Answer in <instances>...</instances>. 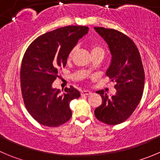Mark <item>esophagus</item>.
<instances>
[{
	"mask_svg": "<svg viewBox=\"0 0 160 160\" xmlns=\"http://www.w3.org/2000/svg\"><path fill=\"white\" fill-rule=\"evenodd\" d=\"M92 94V92L90 91H87V90H84V91H82L81 92V95H89Z\"/></svg>",
	"mask_w": 160,
	"mask_h": 160,
	"instance_id": "1",
	"label": "esophagus"
}]
</instances>
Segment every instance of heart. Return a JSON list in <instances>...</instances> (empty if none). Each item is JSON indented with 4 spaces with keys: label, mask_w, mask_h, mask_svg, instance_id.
I'll return each instance as SVG.
<instances>
[{
    "label": "heart",
    "mask_w": 160,
    "mask_h": 160,
    "mask_svg": "<svg viewBox=\"0 0 160 160\" xmlns=\"http://www.w3.org/2000/svg\"><path fill=\"white\" fill-rule=\"evenodd\" d=\"M76 50H77V47H73L72 49L71 50V51L69 52V54H68V58H72L73 56V54L75 53ZM96 52H103V50H102V47H100L98 45H92V53H96Z\"/></svg>",
    "instance_id": "b5f03b06"
}]
</instances>
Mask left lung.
I'll return each instance as SVG.
<instances>
[{
    "mask_svg": "<svg viewBox=\"0 0 160 160\" xmlns=\"http://www.w3.org/2000/svg\"><path fill=\"white\" fill-rule=\"evenodd\" d=\"M94 29L107 43L111 62L107 76L116 84L115 95L109 96L98 91L102 104L95 110L98 120L107 125H118L127 120L142 98L144 71L141 55L132 39L114 29L95 27Z\"/></svg>",
    "mask_w": 160,
    "mask_h": 160,
    "instance_id": "left-lung-1",
    "label": "left lung"
}]
</instances>
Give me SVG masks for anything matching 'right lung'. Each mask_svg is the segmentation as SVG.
Wrapping results in <instances>:
<instances>
[{
	"instance_id": "right-lung-1",
	"label": "right lung",
	"mask_w": 160,
	"mask_h": 160,
	"mask_svg": "<svg viewBox=\"0 0 160 160\" xmlns=\"http://www.w3.org/2000/svg\"><path fill=\"white\" fill-rule=\"evenodd\" d=\"M88 29L66 26L47 32L34 40L23 55L20 69L23 102L41 125L58 127L71 118L69 103L80 96V92L70 86L62 93L52 84L58 77V71L66 65L69 52Z\"/></svg>"
}]
</instances>
